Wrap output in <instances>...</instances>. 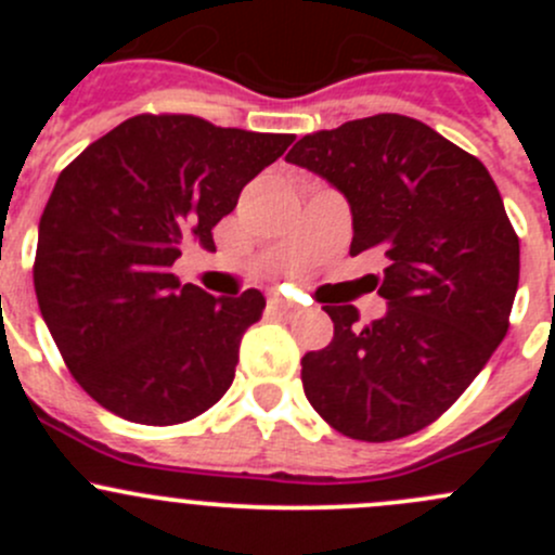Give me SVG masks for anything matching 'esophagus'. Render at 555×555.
<instances>
[{"label": "esophagus", "mask_w": 555, "mask_h": 555, "mask_svg": "<svg viewBox=\"0 0 555 555\" xmlns=\"http://www.w3.org/2000/svg\"><path fill=\"white\" fill-rule=\"evenodd\" d=\"M268 309L279 311V313H293L298 306L293 304L289 298H282V295H273V298H268Z\"/></svg>", "instance_id": "34e87169"}]
</instances>
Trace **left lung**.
Segmentation results:
<instances>
[{
    "instance_id": "left-lung-1",
    "label": "left lung",
    "mask_w": 555,
    "mask_h": 555,
    "mask_svg": "<svg viewBox=\"0 0 555 555\" xmlns=\"http://www.w3.org/2000/svg\"><path fill=\"white\" fill-rule=\"evenodd\" d=\"M287 164L327 179L351 209V255L382 249L386 313L324 306L330 346L300 360L313 411L367 443L405 438L449 411L507 333L518 236L486 166L422 120H349L295 142Z\"/></svg>"
}]
</instances>
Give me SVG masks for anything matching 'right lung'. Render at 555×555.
I'll use <instances>...</instances> for the list:
<instances>
[{
    "label": "right lung",
    "mask_w": 555,
    "mask_h": 555,
    "mask_svg": "<svg viewBox=\"0 0 555 555\" xmlns=\"http://www.w3.org/2000/svg\"><path fill=\"white\" fill-rule=\"evenodd\" d=\"M293 139L137 115L59 173L39 220L37 304L72 376L106 411L169 427L233 384L266 298H215L171 266L188 242L215 251L211 228Z\"/></svg>",
    "instance_id": "1"
}]
</instances>
